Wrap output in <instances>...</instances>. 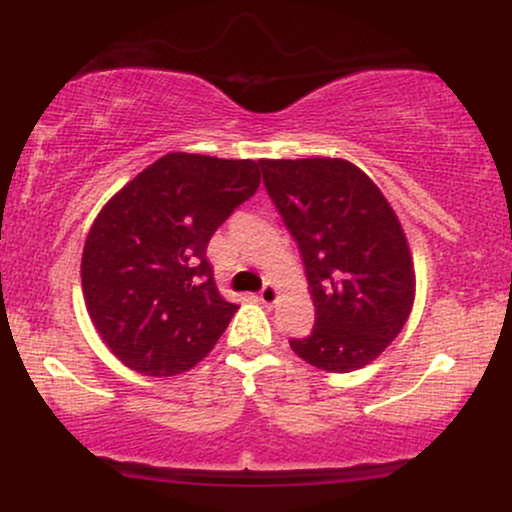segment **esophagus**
Wrapping results in <instances>:
<instances>
[{
  "label": "esophagus",
  "mask_w": 512,
  "mask_h": 512,
  "mask_svg": "<svg viewBox=\"0 0 512 512\" xmlns=\"http://www.w3.org/2000/svg\"><path fill=\"white\" fill-rule=\"evenodd\" d=\"M257 298H260V303H264V305H274V303L281 298L279 286L267 284V286H264V289L260 291V296H257Z\"/></svg>",
  "instance_id": "34e87169"
}]
</instances>
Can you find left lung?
<instances>
[{
  "label": "left lung",
  "mask_w": 512,
  "mask_h": 512,
  "mask_svg": "<svg viewBox=\"0 0 512 512\" xmlns=\"http://www.w3.org/2000/svg\"><path fill=\"white\" fill-rule=\"evenodd\" d=\"M262 178L296 238L315 305L291 349L327 373L375 361L402 332L416 296L414 257L380 187L344 158H262Z\"/></svg>",
  "instance_id": "1"
}]
</instances>
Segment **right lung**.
<instances>
[{
  "instance_id": "right-lung-1",
  "label": "right lung",
  "mask_w": 512,
  "mask_h": 512,
  "mask_svg": "<svg viewBox=\"0 0 512 512\" xmlns=\"http://www.w3.org/2000/svg\"><path fill=\"white\" fill-rule=\"evenodd\" d=\"M260 187V163L161 156L105 202L81 255L86 310L127 368L168 378L214 349L238 305L223 301L207 245Z\"/></svg>"
}]
</instances>
